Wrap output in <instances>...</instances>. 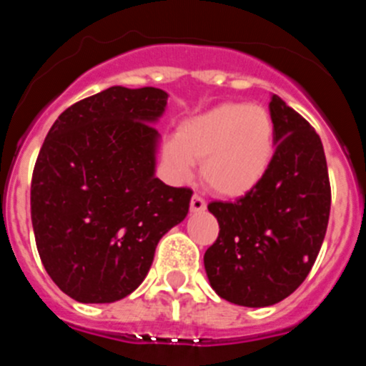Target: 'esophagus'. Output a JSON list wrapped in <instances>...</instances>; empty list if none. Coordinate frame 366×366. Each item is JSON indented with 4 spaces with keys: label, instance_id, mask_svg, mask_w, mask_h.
<instances>
[{
    "label": "esophagus",
    "instance_id": "34e87169",
    "mask_svg": "<svg viewBox=\"0 0 366 366\" xmlns=\"http://www.w3.org/2000/svg\"><path fill=\"white\" fill-rule=\"evenodd\" d=\"M205 207H207L205 199H203L202 196H198V194H194L192 199H190V211L202 212V211H205Z\"/></svg>",
    "mask_w": 366,
    "mask_h": 366
}]
</instances>
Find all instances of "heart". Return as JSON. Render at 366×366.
<instances>
[{"label": "heart", "mask_w": 366, "mask_h": 366, "mask_svg": "<svg viewBox=\"0 0 366 366\" xmlns=\"http://www.w3.org/2000/svg\"><path fill=\"white\" fill-rule=\"evenodd\" d=\"M274 157V122L258 104L225 102L177 126L163 144V163L174 179L192 177L202 161V177L214 192L240 198L260 185Z\"/></svg>", "instance_id": "1"}]
</instances>
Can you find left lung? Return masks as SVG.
<instances>
[{"label":"left lung","instance_id":"1","mask_svg":"<svg viewBox=\"0 0 366 366\" xmlns=\"http://www.w3.org/2000/svg\"><path fill=\"white\" fill-rule=\"evenodd\" d=\"M274 157L260 185L238 202H212L218 240L205 251L207 277L222 299L266 308L292 295L321 251L330 218L325 148L310 122L273 95Z\"/></svg>","mask_w":366,"mask_h":366}]
</instances>
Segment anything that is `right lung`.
Here are the masks:
<instances>
[{
    "instance_id": "add662e5",
    "label": "right lung",
    "mask_w": 366,
    "mask_h": 366,
    "mask_svg": "<svg viewBox=\"0 0 366 366\" xmlns=\"http://www.w3.org/2000/svg\"><path fill=\"white\" fill-rule=\"evenodd\" d=\"M168 93L112 86L51 126L31 183L41 264L71 299H124L150 271L155 247L189 214L192 190L155 177Z\"/></svg>"
}]
</instances>
